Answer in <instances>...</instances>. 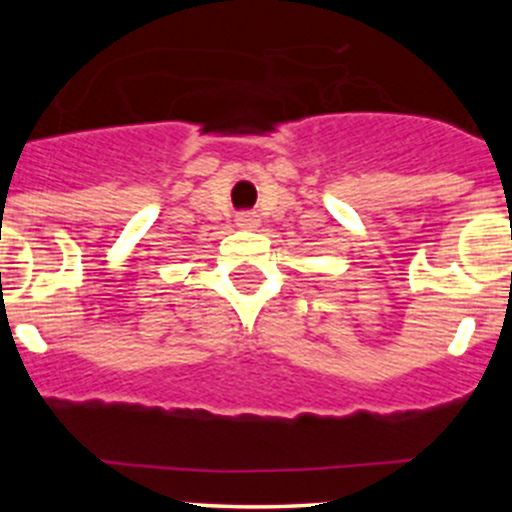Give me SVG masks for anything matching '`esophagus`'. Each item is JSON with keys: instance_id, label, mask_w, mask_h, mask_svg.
Here are the masks:
<instances>
[{"instance_id": "esophagus-1", "label": "esophagus", "mask_w": 512, "mask_h": 512, "mask_svg": "<svg viewBox=\"0 0 512 512\" xmlns=\"http://www.w3.org/2000/svg\"><path fill=\"white\" fill-rule=\"evenodd\" d=\"M235 223L237 227H242V230H255V227L260 225V218H257L255 213H237Z\"/></svg>"}]
</instances>
